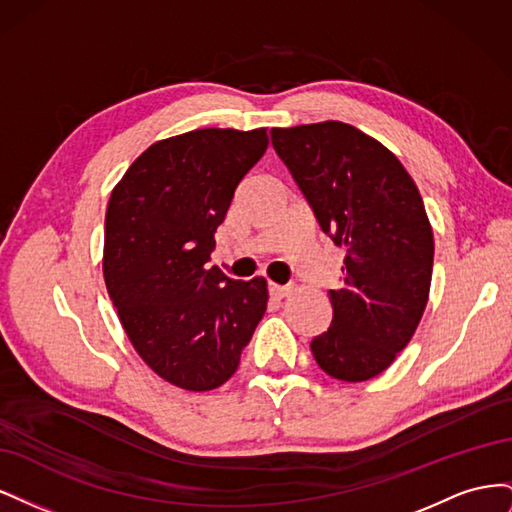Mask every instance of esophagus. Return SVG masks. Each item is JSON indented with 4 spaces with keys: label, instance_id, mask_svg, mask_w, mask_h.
Wrapping results in <instances>:
<instances>
[{
    "label": "esophagus",
    "instance_id": "1",
    "mask_svg": "<svg viewBox=\"0 0 512 512\" xmlns=\"http://www.w3.org/2000/svg\"><path fill=\"white\" fill-rule=\"evenodd\" d=\"M292 290H290V286H280V284H273V282H269V294L273 299H284V297H288Z\"/></svg>",
    "mask_w": 512,
    "mask_h": 512
}]
</instances>
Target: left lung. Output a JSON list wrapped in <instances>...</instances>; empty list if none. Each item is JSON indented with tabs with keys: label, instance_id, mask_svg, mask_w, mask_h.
I'll list each match as a JSON object with an SVG mask.
<instances>
[{
	"label": "left lung",
	"instance_id": "left-lung-1",
	"mask_svg": "<svg viewBox=\"0 0 512 512\" xmlns=\"http://www.w3.org/2000/svg\"><path fill=\"white\" fill-rule=\"evenodd\" d=\"M271 143L320 230L344 247L331 327L314 337L324 374L363 382L408 346L425 312L433 232L408 170L376 138L342 121L273 128Z\"/></svg>",
	"mask_w": 512,
	"mask_h": 512
}]
</instances>
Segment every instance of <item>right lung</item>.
<instances>
[{
  "instance_id": "add662e5",
  "label": "right lung",
  "mask_w": 512,
  "mask_h": 512,
  "mask_svg": "<svg viewBox=\"0 0 512 512\" xmlns=\"http://www.w3.org/2000/svg\"><path fill=\"white\" fill-rule=\"evenodd\" d=\"M267 130H192L151 145L108 200L104 282L138 356L166 382L211 391L265 316L267 282L211 267L213 232L265 156Z\"/></svg>"
}]
</instances>
